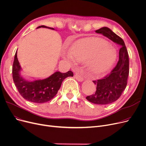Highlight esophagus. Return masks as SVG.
<instances>
[{"label": "esophagus", "mask_w": 146, "mask_h": 146, "mask_svg": "<svg viewBox=\"0 0 146 146\" xmlns=\"http://www.w3.org/2000/svg\"><path fill=\"white\" fill-rule=\"evenodd\" d=\"M74 78H75L76 80H78V81H79V82H82V81H83V78H82V76H80V75L79 74H76L74 75Z\"/></svg>", "instance_id": "esophagus-1"}]
</instances>
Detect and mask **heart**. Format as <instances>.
Returning <instances> with one entry per match:
<instances>
[{
	"label": "heart",
	"mask_w": 146,
	"mask_h": 146,
	"mask_svg": "<svg viewBox=\"0 0 146 146\" xmlns=\"http://www.w3.org/2000/svg\"><path fill=\"white\" fill-rule=\"evenodd\" d=\"M116 51L105 40L86 38L74 42L64 56L65 60L74 63L87 61L89 70L94 73H103L110 68L116 59Z\"/></svg>",
	"instance_id": "heart-1"
}]
</instances>
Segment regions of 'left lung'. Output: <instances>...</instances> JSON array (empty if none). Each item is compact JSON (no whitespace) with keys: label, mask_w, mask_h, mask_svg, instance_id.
<instances>
[{"label":"left lung","mask_w":146,"mask_h":146,"mask_svg":"<svg viewBox=\"0 0 146 146\" xmlns=\"http://www.w3.org/2000/svg\"><path fill=\"white\" fill-rule=\"evenodd\" d=\"M96 33L102 34L121 47L119 51V60L111 73L102 79L94 80L96 90L93 95L86 98L89 102L98 105L111 104L121 96L127 85L129 74V58L124 41L108 27L96 30Z\"/></svg>","instance_id":"obj_1"}]
</instances>
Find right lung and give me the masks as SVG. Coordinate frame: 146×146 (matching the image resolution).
<instances>
[{
  "label": "right lung",
  "instance_id": "add662e5",
  "mask_svg": "<svg viewBox=\"0 0 146 146\" xmlns=\"http://www.w3.org/2000/svg\"><path fill=\"white\" fill-rule=\"evenodd\" d=\"M41 27L54 29L44 25L39 26L36 28ZM21 71L22 68L17 58V51L12 67L14 83L23 98L29 102L36 104H42L51 100L57 94L63 81L67 77L73 76L72 71H68L64 73L57 71L47 78L28 80L21 76Z\"/></svg>",
  "mask_w": 146,
  "mask_h": 146
}]
</instances>
